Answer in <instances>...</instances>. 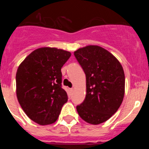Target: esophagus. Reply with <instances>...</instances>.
Listing matches in <instances>:
<instances>
[{
    "mask_svg": "<svg viewBox=\"0 0 149 149\" xmlns=\"http://www.w3.org/2000/svg\"><path fill=\"white\" fill-rule=\"evenodd\" d=\"M69 91H70L71 93H72V92L74 91V89H73V88H71V89H69Z\"/></svg>",
    "mask_w": 149,
    "mask_h": 149,
    "instance_id": "1",
    "label": "esophagus"
}]
</instances>
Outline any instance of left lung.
I'll use <instances>...</instances> for the list:
<instances>
[{
    "label": "left lung",
    "instance_id": "left-lung-1",
    "mask_svg": "<svg viewBox=\"0 0 149 149\" xmlns=\"http://www.w3.org/2000/svg\"><path fill=\"white\" fill-rule=\"evenodd\" d=\"M86 74V95L77 111L83 120L98 125L108 120L119 108L125 95V73L113 55L98 45L74 52Z\"/></svg>",
    "mask_w": 149,
    "mask_h": 149
}]
</instances>
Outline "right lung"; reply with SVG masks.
I'll return each mask as SVG.
<instances>
[{"label":"right lung","mask_w":149,"mask_h":149,"mask_svg":"<svg viewBox=\"0 0 149 149\" xmlns=\"http://www.w3.org/2000/svg\"><path fill=\"white\" fill-rule=\"evenodd\" d=\"M69 51L44 47L36 49L16 72V95L26 115L40 125L54 123L68 101L62 88L61 68Z\"/></svg>","instance_id":"right-lung-1"}]
</instances>
